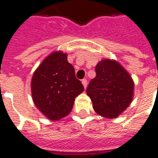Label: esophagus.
<instances>
[{"instance_id": "esophagus-1", "label": "esophagus", "mask_w": 158, "mask_h": 158, "mask_svg": "<svg viewBox=\"0 0 158 158\" xmlns=\"http://www.w3.org/2000/svg\"><path fill=\"white\" fill-rule=\"evenodd\" d=\"M81 83H82L83 87L86 89V88H87V85H88V81H87V80H86V79H83V80L81 81Z\"/></svg>"}]
</instances>
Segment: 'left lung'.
Returning <instances> with one entry per match:
<instances>
[{
  "label": "left lung",
  "mask_w": 158,
  "mask_h": 158,
  "mask_svg": "<svg viewBox=\"0 0 158 158\" xmlns=\"http://www.w3.org/2000/svg\"><path fill=\"white\" fill-rule=\"evenodd\" d=\"M96 77L90 81L87 94L98 114L117 118L131 104L134 82L118 62L103 59L95 67Z\"/></svg>",
  "instance_id": "obj_1"
}]
</instances>
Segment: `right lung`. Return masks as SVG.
<instances>
[{"mask_svg":"<svg viewBox=\"0 0 158 158\" xmlns=\"http://www.w3.org/2000/svg\"><path fill=\"white\" fill-rule=\"evenodd\" d=\"M31 88L37 108L51 120L67 116L75 98L84 90L67 54L61 51L52 52L40 64L33 73Z\"/></svg>","mask_w":158,"mask_h":158,"instance_id":"add662e5","label":"right lung"}]
</instances>
